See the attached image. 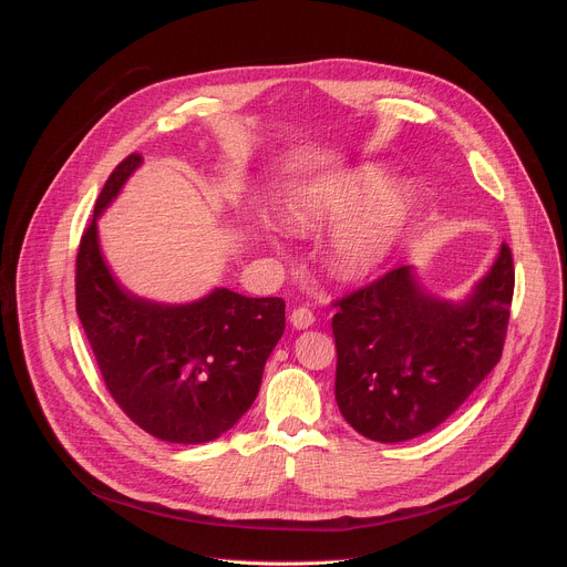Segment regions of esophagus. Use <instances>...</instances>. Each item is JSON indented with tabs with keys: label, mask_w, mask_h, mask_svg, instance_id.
Listing matches in <instances>:
<instances>
[{
	"label": "esophagus",
	"mask_w": 567,
	"mask_h": 567,
	"mask_svg": "<svg viewBox=\"0 0 567 567\" xmlns=\"http://www.w3.org/2000/svg\"><path fill=\"white\" fill-rule=\"evenodd\" d=\"M289 321L296 331H306L310 329V326L315 323V315L308 310V308H296L291 315H289Z\"/></svg>",
	"instance_id": "obj_1"
}]
</instances>
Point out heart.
<instances>
[{
  "instance_id": "obj_1",
  "label": "heart",
  "mask_w": 567,
  "mask_h": 567,
  "mask_svg": "<svg viewBox=\"0 0 567 567\" xmlns=\"http://www.w3.org/2000/svg\"><path fill=\"white\" fill-rule=\"evenodd\" d=\"M381 165H361L344 174L315 178L282 206V223L296 234H315L349 220L331 244V268L355 278L374 268L395 246L413 208V188L391 184Z\"/></svg>"
}]
</instances>
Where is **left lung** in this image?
Masks as SVG:
<instances>
[{
	"label": "left lung",
	"mask_w": 567,
	"mask_h": 567,
	"mask_svg": "<svg viewBox=\"0 0 567 567\" xmlns=\"http://www.w3.org/2000/svg\"><path fill=\"white\" fill-rule=\"evenodd\" d=\"M513 291V255L503 244L462 301L427 291L413 266L349 293L333 317L344 421L381 443L441 425L498 363Z\"/></svg>",
	"instance_id": "obj_1"
}]
</instances>
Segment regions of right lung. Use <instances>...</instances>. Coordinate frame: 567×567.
Listing matches in <instances>:
<instances>
[{
    "label": "right lung",
    "mask_w": 567,
    "mask_h": 567,
    "mask_svg": "<svg viewBox=\"0 0 567 567\" xmlns=\"http://www.w3.org/2000/svg\"><path fill=\"white\" fill-rule=\"evenodd\" d=\"M142 165L133 154L105 182L75 261V308L103 381L128 419L167 443H206L252 406L285 331V301L216 287L190 303L142 299L107 266L99 218Z\"/></svg>",
    "instance_id": "1"
}]
</instances>
